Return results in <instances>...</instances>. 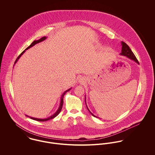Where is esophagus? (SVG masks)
Listing matches in <instances>:
<instances>
[{
    "instance_id": "34e87169",
    "label": "esophagus",
    "mask_w": 155,
    "mask_h": 155,
    "mask_svg": "<svg viewBox=\"0 0 155 155\" xmlns=\"http://www.w3.org/2000/svg\"><path fill=\"white\" fill-rule=\"evenodd\" d=\"M79 81H80V82H82V83H84L85 81V79L84 78H81L80 79V80H79Z\"/></svg>"
}]
</instances>
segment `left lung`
I'll use <instances>...</instances> for the list:
<instances>
[{
    "instance_id": "1",
    "label": "left lung",
    "mask_w": 155,
    "mask_h": 155,
    "mask_svg": "<svg viewBox=\"0 0 155 155\" xmlns=\"http://www.w3.org/2000/svg\"><path fill=\"white\" fill-rule=\"evenodd\" d=\"M121 44H122V52H121V53H120V54L122 55L127 57L128 58H129L130 59H131V60H132L133 61H134L135 62H136L137 63H138V64H139L138 61L137 60V58L135 57V55L134 54V53H133V51H131V49L130 48L129 46L126 43H125L124 42H121ZM85 103H86V97H85ZM86 105H87V104H86ZM87 109H88L89 111L90 112V113H91L93 116H94V117H97V116H95V115H94V114L89 111L88 108V107H87Z\"/></svg>"
}]
</instances>
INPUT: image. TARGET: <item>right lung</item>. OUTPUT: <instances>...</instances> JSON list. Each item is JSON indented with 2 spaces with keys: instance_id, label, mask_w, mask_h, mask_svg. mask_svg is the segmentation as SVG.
I'll return each mask as SVG.
<instances>
[{
  "instance_id": "obj_1",
  "label": "right lung",
  "mask_w": 155,
  "mask_h": 155,
  "mask_svg": "<svg viewBox=\"0 0 155 155\" xmlns=\"http://www.w3.org/2000/svg\"><path fill=\"white\" fill-rule=\"evenodd\" d=\"M46 39V37H42V38H41L40 39H39V40H38V41H33L32 43H31V44L29 46H28L24 51H22V52H21V54L17 57V58L16 59V60H15V63L14 64H15L16 63H17V61H18V60L20 58V57L22 55V54H23V53L25 51V50H27V49H29L30 48H31V47H32L33 46H34L36 44H38V43H39V42H42V41H44V40H45ZM71 89V88L68 89H67L66 90L63 94H62V95H61V101H60V106H59V107H58V109L57 110V111L54 114H52V116H49V117H47V118H46V119H38V118H35V117H30L31 119H33V120H37V121H41V122H45V121H47V120H50V119H53V118H54V117H55L60 113V111L61 110V109H62V107H63V98H64V95H65V94L67 92H68V91H70ZM27 116V115H26ZM28 117H29V116H28Z\"/></svg>"
}]
</instances>
